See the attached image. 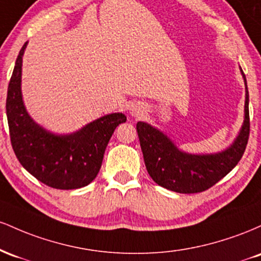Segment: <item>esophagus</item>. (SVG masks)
Wrapping results in <instances>:
<instances>
[{"mask_svg":"<svg viewBox=\"0 0 261 261\" xmlns=\"http://www.w3.org/2000/svg\"><path fill=\"white\" fill-rule=\"evenodd\" d=\"M130 113L133 116H140L142 113V109L139 106H133L130 108Z\"/></svg>","mask_w":261,"mask_h":261,"instance_id":"34e87169","label":"esophagus"}]
</instances>
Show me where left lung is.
<instances>
[{"label":"left lung","mask_w":261,"mask_h":261,"mask_svg":"<svg viewBox=\"0 0 261 261\" xmlns=\"http://www.w3.org/2000/svg\"><path fill=\"white\" fill-rule=\"evenodd\" d=\"M241 68V67H239ZM245 85L244 121L232 145L217 153L194 154L181 151L161 130L139 121L136 124L141 149L149 176L161 187L180 194L201 193L214 187L241 161L249 139V93Z\"/></svg>","instance_id":"1"}]
</instances>
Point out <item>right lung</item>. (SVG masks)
<instances>
[{
  "label": "right lung",
  "instance_id": "right-lung-1",
  "mask_svg": "<svg viewBox=\"0 0 261 261\" xmlns=\"http://www.w3.org/2000/svg\"><path fill=\"white\" fill-rule=\"evenodd\" d=\"M27 44L16 60L6 100L11 143L18 161L47 187L71 190L94 180L110 137L122 113H113L89 122L72 134L59 135L37 124L27 112L22 97V62Z\"/></svg>",
  "mask_w": 261,
  "mask_h": 261
}]
</instances>
